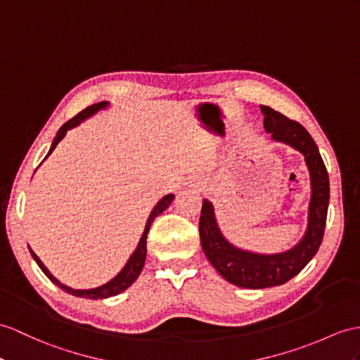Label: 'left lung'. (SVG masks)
Here are the masks:
<instances>
[{
  "mask_svg": "<svg viewBox=\"0 0 360 360\" xmlns=\"http://www.w3.org/2000/svg\"><path fill=\"white\" fill-rule=\"evenodd\" d=\"M261 111L264 114V128L271 139L288 143L304 154L311 177V200L304 238L292 250L278 255H258L233 248L218 229L212 205L203 200L198 231L205 255L226 281L244 288L281 285L309 264L323 238L330 198L328 172L309 131L300 122L288 119L267 105H261Z\"/></svg>",
  "mask_w": 360,
  "mask_h": 360,
  "instance_id": "obj_1",
  "label": "left lung"
}]
</instances>
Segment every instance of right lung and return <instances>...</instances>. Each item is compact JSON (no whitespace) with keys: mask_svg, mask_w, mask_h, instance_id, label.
Wrapping results in <instances>:
<instances>
[{"mask_svg":"<svg viewBox=\"0 0 360 360\" xmlns=\"http://www.w3.org/2000/svg\"><path fill=\"white\" fill-rule=\"evenodd\" d=\"M105 107H107V102H99V103L90 105V107H86L84 111L76 114L75 117H72L68 122H65V124H64L63 127H60L59 131L56 133V137H55V140H53V143H51V148H50V151H49L47 157H49L51 153H53L56 145L60 142V140L64 139V136L67 134L68 129L75 128L76 125L81 124V122H82L84 119H86L89 116H91V114H94L96 111H99L101 108H105ZM47 157H46V159H47ZM172 200H174V194H168V195H165V197L159 201V203L155 205V207L153 209V212H151L150 218H148L146 226H145V232H143V235H142V238H140V241H139V246H137V249L134 250L133 255H131V258L128 259L125 267L122 269L120 274H119L116 278H112L110 283L103 284V285H101V287H98V288H90V290H76V288H70V287H67V285H64V284H60V283L58 281V279H56L55 276H51L50 271H49L46 267H44L41 259H39L37 255H34V253L32 252V249H30V253H32L33 259L37 261V264L41 267V270L44 271V274H46V276L50 279V281L53 283L55 285H58L59 288H63L64 292H67V293H70V295H73V296H79V297H89V300H105V297L116 296V295L122 293L124 290H127V288L136 281L137 276L140 275V271H142L143 264H145V259H146V236H148V232H150V227H151L153 221L155 220V217L160 215V214L163 212V210L172 203Z\"/></svg>","mask_w":360,"mask_h":360,"instance_id":"right-lung-1","label":"right lung"}]
</instances>
